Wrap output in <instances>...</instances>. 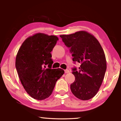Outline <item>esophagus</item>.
<instances>
[{"label": "esophagus", "instance_id": "1", "mask_svg": "<svg viewBox=\"0 0 121 121\" xmlns=\"http://www.w3.org/2000/svg\"><path fill=\"white\" fill-rule=\"evenodd\" d=\"M65 73H69V70H68V69H66V70H65Z\"/></svg>", "mask_w": 121, "mask_h": 121}]
</instances>
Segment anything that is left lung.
Wrapping results in <instances>:
<instances>
[{"label":"left lung","instance_id":"1","mask_svg":"<svg viewBox=\"0 0 121 121\" xmlns=\"http://www.w3.org/2000/svg\"><path fill=\"white\" fill-rule=\"evenodd\" d=\"M60 36L65 46L70 48L73 61L81 63L78 71L73 69L75 80L70 85L71 92L82 100L91 99L99 91L107 68L101 45L95 36L85 31Z\"/></svg>","mask_w":121,"mask_h":121}]
</instances>
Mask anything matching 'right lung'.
I'll return each instance as SVG.
<instances>
[{
    "instance_id": "obj_1",
    "label": "right lung",
    "mask_w": 121,
    "mask_h": 121,
    "mask_svg": "<svg viewBox=\"0 0 121 121\" xmlns=\"http://www.w3.org/2000/svg\"><path fill=\"white\" fill-rule=\"evenodd\" d=\"M58 40L56 36L37 33L26 38L18 51L15 67L20 80L35 99L50 97L57 80L65 73L62 69H52L51 52Z\"/></svg>"
}]
</instances>
